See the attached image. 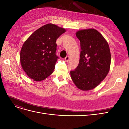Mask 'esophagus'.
Here are the masks:
<instances>
[{
  "label": "esophagus",
  "mask_w": 129,
  "mask_h": 129,
  "mask_svg": "<svg viewBox=\"0 0 129 129\" xmlns=\"http://www.w3.org/2000/svg\"><path fill=\"white\" fill-rule=\"evenodd\" d=\"M64 60H65L66 62H68L69 61V56H66V57L64 58Z\"/></svg>",
  "instance_id": "34e87169"
}]
</instances>
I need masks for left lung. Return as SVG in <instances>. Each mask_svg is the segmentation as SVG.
Segmentation results:
<instances>
[{"instance_id":"1","label":"left lung","mask_w":129,"mask_h":129,"mask_svg":"<svg viewBox=\"0 0 129 129\" xmlns=\"http://www.w3.org/2000/svg\"><path fill=\"white\" fill-rule=\"evenodd\" d=\"M80 41L79 65L71 76L77 88L83 91L96 88L108 75L110 68L111 54L108 42L99 31L93 28L76 32Z\"/></svg>"}]
</instances>
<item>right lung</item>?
I'll use <instances>...</instances> for the list:
<instances>
[{"label": "right lung", "instance_id": "1", "mask_svg": "<svg viewBox=\"0 0 129 129\" xmlns=\"http://www.w3.org/2000/svg\"><path fill=\"white\" fill-rule=\"evenodd\" d=\"M66 29L53 24L41 27L25 41L20 60L24 71L35 81H41L51 75L58 57L56 41Z\"/></svg>", "mask_w": 129, "mask_h": 129}]
</instances>
